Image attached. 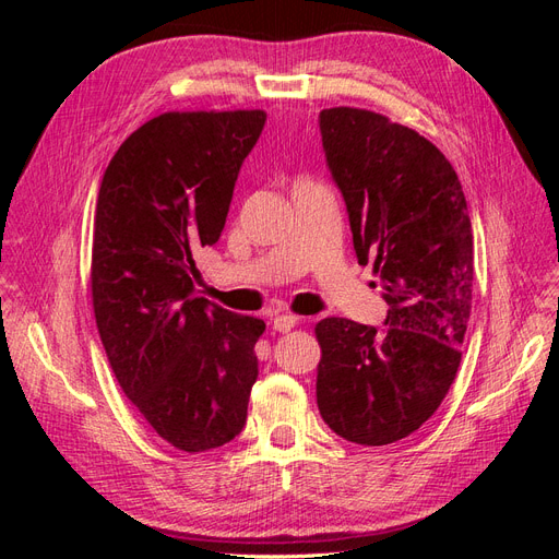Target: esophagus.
Here are the masks:
<instances>
[{
  "label": "esophagus",
  "mask_w": 559,
  "mask_h": 559,
  "mask_svg": "<svg viewBox=\"0 0 559 559\" xmlns=\"http://www.w3.org/2000/svg\"><path fill=\"white\" fill-rule=\"evenodd\" d=\"M296 324H298V317L296 314H277L273 319V329L280 331V333H289Z\"/></svg>",
  "instance_id": "1"
}]
</instances>
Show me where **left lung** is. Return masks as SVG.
<instances>
[{
  "label": "left lung",
  "instance_id": "8db88e82",
  "mask_svg": "<svg viewBox=\"0 0 559 559\" xmlns=\"http://www.w3.org/2000/svg\"><path fill=\"white\" fill-rule=\"evenodd\" d=\"M359 263H373L384 326L321 319L317 405L345 441L386 445L417 431L454 382L471 317L473 233L450 160L386 116L319 114Z\"/></svg>",
  "mask_w": 559,
  "mask_h": 559
}]
</instances>
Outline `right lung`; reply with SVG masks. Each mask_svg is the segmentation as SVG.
Instances as JSON below:
<instances>
[{
  "mask_svg": "<svg viewBox=\"0 0 559 559\" xmlns=\"http://www.w3.org/2000/svg\"><path fill=\"white\" fill-rule=\"evenodd\" d=\"M265 111H167L116 151L99 183L93 310L114 376L183 452L222 448L247 421L261 319L200 298L195 257L222 238Z\"/></svg>",
  "mask_w": 559,
  "mask_h": 559,
  "instance_id": "obj_1",
  "label": "right lung"
}]
</instances>
